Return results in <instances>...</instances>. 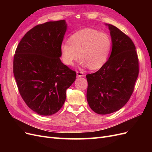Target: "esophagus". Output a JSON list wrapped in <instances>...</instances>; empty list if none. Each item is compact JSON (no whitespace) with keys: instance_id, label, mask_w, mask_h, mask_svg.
<instances>
[{"instance_id":"34e87169","label":"esophagus","mask_w":152,"mask_h":152,"mask_svg":"<svg viewBox=\"0 0 152 152\" xmlns=\"http://www.w3.org/2000/svg\"><path fill=\"white\" fill-rule=\"evenodd\" d=\"M77 75L78 77H84V74L83 72H80V71H77Z\"/></svg>"}]
</instances>
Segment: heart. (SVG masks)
<instances>
[{"label": "heart", "mask_w": 152, "mask_h": 152, "mask_svg": "<svg viewBox=\"0 0 152 152\" xmlns=\"http://www.w3.org/2000/svg\"><path fill=\"white\" fill-rule=\"evenodd\" d=\"M112 48L110 36L103 32L85 28L73 34L68 42L61 44L63 62L73 65L79 58L81 65L91 70L102 68L107 61Z\"/></svg>", "instance_id": "obj_1"}]
</instances>
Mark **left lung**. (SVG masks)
I'll return each instance as SVG.
<instances>
[{
	"mask_svg": "<svg viewBox=\"0 0 152 152\" xmlns=\"http://www.w3.org/2000/svg\"><path fill=\"white\" fill-rule=\"evenodd\" d=\"M108 25L112 41L110 56L98 71L86 75L87 102L101 115L117 112L127 103L139 73V59L132 40L116 26Z\"/></svg>",
	"mask_w": 152,
	"mask_h": 152,
	"instance_id": "8db88e82",
	"label": "left lung"
}]
</instances>
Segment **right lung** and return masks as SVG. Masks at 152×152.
Instances as JSON below:
<instances>
[{"label":"right lung","instance_id":"add662e5","mask_svg":"<svg viewBox=\"0 0 152 152\" xmlns=\"http://www.w3.org/2000/svg\"><path fill=\"white\" fill-rule=\"evenodd\" d=\"M66 30L65 20L49 21L27 31L18 45L13 73L26 105L40 115L58 112L65 102L66 89L76 72L60 60Z\"/></svg>","mask_w":152,"mask_h":152}]
</instances>
